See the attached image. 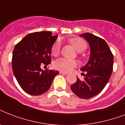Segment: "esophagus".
<instances>
[{
	"mask_svg": "<svg viewBox=\"0 0 125 125\" xmlns=\"http://www.w3.org/2000/svg\"><path fill=\"white\" fill-rule=\"evenodd\" d=\"M60 73L62 74H65V75H67V73L63 72V71H60Z\"/></svg>",
	"mask_w": 125,
	"mask_h": 125,
	"instance_id": "1",
	"label": "esophagus"
}]
</instances>
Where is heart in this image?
<instances>
[{"label":"heart","instance_id":"obj_1","mask_svg":"<svg viewBox=\"0 0 125 125\" xmlns=\"http://www.w3.org/2000/svg\"><path fill=\"white\" fill-rule=\"evenodd\" d=\"M74 48L78 52H82L87 48V43L86 42L80 38H72L69 40ZM61 43L60 41H57L53 45L51 49V54L54 56H57L60 52ZM78 65V62L74 60H69V59L60 58L54 61L53 63V66L56 69L63 72H69L72 70L73 69L75 68Z\"/></svg>","mask_w":125,"mask_h":125}]
</instances>
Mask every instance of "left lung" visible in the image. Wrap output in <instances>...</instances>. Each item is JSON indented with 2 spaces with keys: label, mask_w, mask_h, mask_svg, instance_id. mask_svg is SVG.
Masks as SVG:
<instances>
[{
  "label": "left lung",
  "mask_w": 125,
  "mask_h": 125,
  "mask_svg": "<svg viewBox=\"0 0 125 125\" xmlns=\"http://www.w3.org/2000/svg\"><path fill=\"white\" fill-rule=\"evenodd\" d=\"M89 43L91 54L85 66L80 70L85 72L84 79L77 78L71 85L73 93L81 99H88L101 93L112 75L114 56L108 45L102 38L90 33L80 35Z\"/></svg>",
  "instance_id": "obj_1"
}]
</instances>
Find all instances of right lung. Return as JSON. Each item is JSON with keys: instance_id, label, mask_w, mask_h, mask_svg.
Instances as JSON below:
<instances>
[{"instance_id": "obj_1", "label": "right lung", "mask_w": 125, "mask_h": 125, "mask_svg": "<svg viewBox=\"0 0 125 125\" xmlns=\"http://www.w3.org/2000/svg\"><path fill=\"white\" fill-rule=\"evenodd\" d=\"M58 36L37 32L26 35L13 51L12 69L17 81L26 93L40 95L49 90L56 75L54 70H42L51 62V49Z\"/></svg>"}]
</instances>
